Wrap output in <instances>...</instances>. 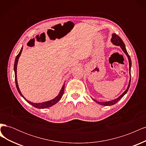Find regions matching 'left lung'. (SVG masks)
Returning a JSON list of instances; mask_svg holds the SVG:
<instances>
[{
	"label": "left lung",
	"mask_w": 146,
	"mask_h": 146,
	"mask_svg": "<svg viewBox=\"0 0 146 146\" xmlns=\"http://www.w3.org/2000/svg\"><path fill=\"white\" fill-rule=\"evenodd\" d=\"M111 41L112 42V43L113 44L116 45V46H120L121 48H122V50L123 51V52L125 53V54H126L127 56L128 59H129V73H130V80H129V85H128V87L127 88V90L123 92V93L119 96L118 97V98L116 99H114L113 100H111V101H108V102H98L96 100H94V99L93 100H94L96 102H97L98 104H100V105H104V106H110V105H114L115 104H116L117 102L122 99V97L124 96L127 92L128 91V90H129V87L130 86V82H131V58H130V56H129V54H128V52L126 50L125 48V44L123 43V41L122 40V39L119 37L118 35H117L116 33H113L112 35V38L111 39Z\"/></svg>",
	"instance_id": "8db88e82"
}]
</instances>
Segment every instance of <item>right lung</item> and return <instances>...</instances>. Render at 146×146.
<instances>
[{
	"label": "right lung",
	"instance_id": "right-lung-1",
	"mask_svg": "<svg viewBox=\"0 0 146 146\" xmlns=\"http://www.w3.org/2000/svg\"><path fill=\"white\" fill-rule=\"evenodd\" d=\"M23 47H22L19 53L18 54V55L16 56V59H15V64H14V70H15V83H16V86L17 91H18L20 95L22 97H23V98L26 101H27L28 103H29L30 104L32 105L33 107H34L35 108H39V109H43V108H48V107H52V106L54 105L55 104H56L57 102H58L61 99V97L63 96V93H64V84L63 85V86H62V88H61V91H60V93L58 94V95L57 96L56 98H55L54 99H52L49 101L44 102H42V103H33V102H30V101H29V100L26 99L24 97V96L22 94L19 88L18 83H17V62H18V60H19V56L21 54L22 51H23Z\"/></svg>",
	"mask_w": 146,
	"mask_h": 146
}]
</instances>
